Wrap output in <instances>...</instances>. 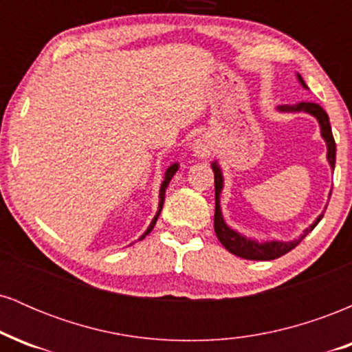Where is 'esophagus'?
Instances as JSON below:
<instances>
[{
  "label": "esophagus",
  "instance_id": "34e87169",
  "mask_svg": "<svg viewBox=\"0 0 352 352\" xmlns=\"http://www.w3.org/2000/svg\"><path fill=\"white\" fill-rule=\"evenodd\" d=\"M213 151V139L208 134L199 137V139L193 142V152H195L197 157L200 159H207L210 153Z\"/></svg>",
  "mask_w": 352,
  "mask_h": 352
}]
</instances>
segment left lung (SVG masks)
<instances>
[{
    "label": "left lung",
    "instance_id": "8db88e82",
    "mask_svg": "<svg viewBox=\"0 0 352 352\" xmlns=\"http://www.w3.org/2000/svg\"><path fill=\"white\" fill-rule=\"evenodd\" d=\"M298 80L305 89L308 86L305 84V80L300 74H296ZM278 112H306V114L313 116L318 120L319 129H321V137L324 139L326 147H328V153H326V159H328L329 167L334 170V164H336V142H334L333 131H331L329 117L326 114V111L319 104L314 102H298L294 106H278ZM213 173H215V220H213V227H215V233L220 240V243L228 250L230 253L236 254V256L245 258V260H258V261H266V260H274V258H280L283 254L292 252L296 245H300V241L305 238L308 233L313 230L316 225L321 221V218L324 213H321L313 223L309 225V228H306L302 232V235L296 240L292 241H278V240H270V241H256L252 238H246L241 233H238L236 230L230 228L225 221L223 213H221L220 207V195L221 190H223V173H221L220 165L217 160L212 162ZM331 197V193H329Z\"/></svg>",
    "mask_w": 352,
    "mask_h": 352
}]
</instances>
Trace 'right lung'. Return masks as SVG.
Listing matches in <instances>:
<instances>
[{"instance_id":"right-lung-1","label":"right lung","mask_w":352,"mask_h":352,"mask_svg":"<svg viewBox=\"0 0 352 352\" xmlns=\"http://www.w3.org/2000/svg\"><path fill=\"white\" fill-rule=\"evenodd\" d=\"M179 170V164H172L170 167L167 168V170H165V175H164V180H162V184H160V192H159V208H157V213H155V217H153V220L151 221V225H148V228L145 230V233L142 236L139 238V240H142V238H145L148 235V233L152 232V228L155 227V221H157V218H159V215H160V212H162V207H164V200H165V190H167V187H168V184H170V180H172V177L175 175V172Z\"/></svg>"}]
</instances>
